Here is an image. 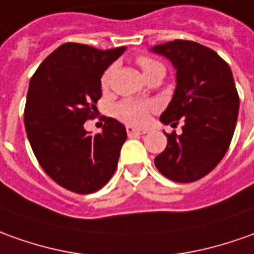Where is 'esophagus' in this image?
Masks as SVG:
<instances>
[{
	"instance_id": "obj_1",
	"label": "esophagus",
	"mask_w": 254,
	"mask_h": 254,
	"mask_svg": "<svg viewBox=\"0 0 254 254\" xmlns=\"http://www.w3.org/2000/svg\"><path fill=\"white\" fill-rule=\"evenodd\" d=\"M127 134L128 135H142V134H146V130H139V128H135V127L127 126Z\"/></svg>"
}]
</instances>
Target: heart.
I'll return each instance as SVG.
<instances>
[{"instance_id": "1", "label": "heart", "mask_w": 254, "mask_h": 254, "mask_svg": "<svg viewBox=\"0 0 254 254\" xmlns=\"http://www.w3.org/2000/svg\"><path fill=\"white\" fill-rule=\"evenodd\" d=\"M137 62L145 77L149 76L150 73L159 70V69H164L163 64L155 61V59H152V58L139 57L137 59ZM113 71H115V66H110L104 71V74L101 77L102 88H108L110 85ZM150 108H152V105L149 102H142V101H135V99H126V101H122L120 104H117L115 106V116L119 120L124 122V123L131 124V126H141L148 119Z\"/></svg>"}]
</instances>
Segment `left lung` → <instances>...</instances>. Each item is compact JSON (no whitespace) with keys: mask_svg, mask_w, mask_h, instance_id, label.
Returning a JSON list of instances; mask_svg holds the SVG:
<instances>
[{"mask_svg":"<svg viewBox=\"0 0 254 254\" xmlns=\"http://www.w3.org/2000/svg\"><path fill=\"white\" fill-rule=\"evenodd\" d=\"M177 70L171 102L160 116L183 132L166 134L167 146L155 157V166L176 183H193L209 174L228 150L235 131L239 97L228 64L202 44L174 40L155 45Z\"/></svg>","mask_w":254,"mask_h":254,"instance_id":"8db88e82","label":"left lung"}]
</instances>
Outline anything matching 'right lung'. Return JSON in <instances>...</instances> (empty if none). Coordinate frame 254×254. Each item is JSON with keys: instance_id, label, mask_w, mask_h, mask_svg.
<instances>
[{"instance_id": "right-lung-1", "label": "right lung", "mask_w": 254, "mask_h": 254, "mask_svg": "<svg viewBox=\"0 0 254 254\" xmlns=\"http://www.w3.org/2000/svg\"><path fill=\"white\" fill-rule=\"evenodd\" d=\"M66 43L44 59L29 84L24 127L43 170L66 190L87 195L116 170L126 127L108 117L101 134L84 128L98 112L101 77L124 52Z\"/></svg>"}]
</instances>
